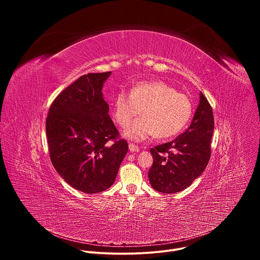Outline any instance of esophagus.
<instances>
[{
    "label": "esophagus",
    "mask_w": 260,
    "mask_h": 260,
    "mask_svg": "<svg viewBox=\"0 0 260 260\" xmlns=\"http://www.w3.org/2000/svg\"><path fill=\"white\" fill-rule=\"evenodd\" d=\"M128 147H129V150H131L132 152H139V151H140L139 146H137V145H135V144H133V143H131V144L128 145Z\"/></svg>",
    "instance_id": "34e87169"
}]
</instances>
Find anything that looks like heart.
<instances>
[{"label":"heart","mask_w":260,"mask_h":260,"mask_svg":"<svg viewBox=\"0 0 260 260\" xmlns=\"http://www.w3.org/2000/svg\"><path fill=\"white\" fill-rule=\"evenodd\" d=\"M141 110L144 116L128 126ZM191 114L189 98L162 81L140 82L129 94L120 91L114 102L115 121L120 126L127 125L124 135L136 141L153 135L160 139L173 137L187 124Z\"/></svg>","instance_id":"obj_1"}]
</instances>
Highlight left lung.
<instances>
[{
    "instance_id": "obj_1",
    "label": "left lung",
    "mask_w": 260,
    "mask_h": 260,
    "mask_svg": "<svg viewBox=\"0 0 260 260\" xmlns=\"http://www.w3.org/2000/svg\"><path fill=\"white\" fill-rule=\"evenodd\" d=\"M213 132V110L201 92L199 107L186 132L150 149L153 165L148 178L151 186L162 193H175L189 187L210 160Z\"/></svg>"
}]
</instances>
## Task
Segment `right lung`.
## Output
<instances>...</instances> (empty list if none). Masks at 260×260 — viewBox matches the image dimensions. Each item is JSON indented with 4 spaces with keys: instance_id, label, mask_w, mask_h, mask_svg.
Here are the masks:
<instances>
[{
    "instance_id": "1",
    "label": "right lung",
    "mask_w": 260,
    "mask_h": 260,
    "mask_svg": "<svg viewBox=\"0 0 260 260\" xmlns=\"http://www.w3.org/2000/svg\"><path fill=\"white\" fill-rule=\"evenodd\" d=\"M111 72L89 73L64 88L52 102L46 118L51 162L72 187L99 193L115 181L127 153L110 118L102 93Z\"/></svg>"
}]
</instances>
